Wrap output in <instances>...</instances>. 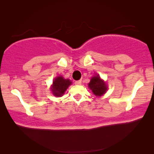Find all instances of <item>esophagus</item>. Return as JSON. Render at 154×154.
Segmentation results:
<instances>
[{"label":"esophagus","instance_id":"esophagus-1","mask_svg":"<svg viewBox=\"0 0 154 154\" xmlns=\"http://www.w3.org/2000/svg\"><path fill=\"white\" fill-rule=\"evenodd\" d=\"M81 82H82L81 80H79V81H75V85H81Z\"/></svg>","mask_w":154,"mask_h":154}]
</instances>
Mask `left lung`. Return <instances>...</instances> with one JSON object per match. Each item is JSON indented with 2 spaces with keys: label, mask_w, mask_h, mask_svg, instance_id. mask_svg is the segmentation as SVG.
Here are the masks:
<instances>
[{
  "label": "left lung",
  "mask_w": 154,
  "mask_h": 154,
  "mask_svg": "<svg viewBox=\"0 0 154 154\" xmlns=\"http://www.w3.org/2000/svg\"><path fill=\"white\" fill-rule=\"evenodd\" d=\"M88 85L94 94L98 97L103 95L107 89L106 83L102 80H101L99 75H94L92 77Z\"/></svg>",
  "instance_id": "8db88e82"
}]
</instances>
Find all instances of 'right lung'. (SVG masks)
<instances>
[{"label": "right lung", "instance_id": "obj_1", "mask_svg": "<svg viewBox=\"0 0 154 154\" xmlns=\"http://www.w3.org/2000/svg\"><path fill=\"white\" fill-rule=\"evenodd\" d=\"M71 84L69 79H64L62 76H58L54 80L52 86V92L54 96L61 97L64 94L67 88Z\"/></svg>", "mask_w": 154, "mask_h": 154}]
</instances>
